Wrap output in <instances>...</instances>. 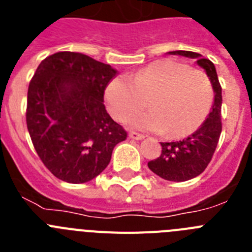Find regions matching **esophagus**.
Returning a JSON list of instances; mask_svg holds the SVG:
<instances>
[{
  "label": "esophagus",
  "instance_id": "esophagus-1",
  "mask_svg": "<svg viewBox=\"0 0 252 252\" xmlns=\"http://www.w3.org/2000/svg\"><path fill=\"white\" fill-rule=\"evenodd\" d=\"M128 136L131 137V139L133 140H142L144 139V135L142 133H139V132H135V131H130V133H128Z\"/></svg>",
  "mask_w": 252,
  "mask_h": 252
}]
</instances>
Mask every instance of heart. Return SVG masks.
Returning <instances> with one entry per match:
<instances>
[{
	"mask_svg": "<svg viewBox=\"0 0 252 252\" xmlns=\"http://www.w3.org/2000/svg\"><path fill=\"white\" fill-rule=\"evenodd\" d=\"M150 108L132 120L140 130L183 137L194 132L208 116L213 101L209 78L201 69L173 59H160L126 77H117L106 90L108 111L127 122L145 106Z\"/></svg>",
	"mask_w": 252,
	"mask_h": 252,
	"instance_id": "obj_1",
	"label": "heart"
}]
</instances>
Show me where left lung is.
I'll return each instance as SVG.
<instances>
[{
    "instance_id": "obj_1",
    "label": "left lung",
    "mask_w": 252,
    "mask_h": 252,
    "mask_svg": "<svg viewBox=\"0 0 252 252\" xmlns=\"http://www.w3.org/2000/svg\"><path fill=\"white\" fill-rule=\"evenodd\" d=\"M169 54L197 59L198 65L206 70L215 91L212 110L201 127L190 136L180 141L160 142L162 149L160 157L148 162L149 169L162 179L170 182H186L203 173L212 160L217 148L222 131V88L218 81L215 64L209 59L202 58L201 54L194 51L187 50L169 51Z\"/></svg>"
}]
</instances>
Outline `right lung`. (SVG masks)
<instances>
[{
    "label": "right lung",
    "instance_id": "right-lung-1",
    "mask_svg": "<svg viewBox=\"0 0 252 252\" xmlns=\"http://www.w3.org/2000/svg\"><path fill=\"white\" fill-rule=\"evenodd\" d=\"M116 74L110 64L73 51L49 55L37 66L29 84L26 124L40 160L58 179L90 182L127 137L103 104Z\"/></svg>",
    "mask_w": 252,
    "mask_h": 252
}]
</instances>
